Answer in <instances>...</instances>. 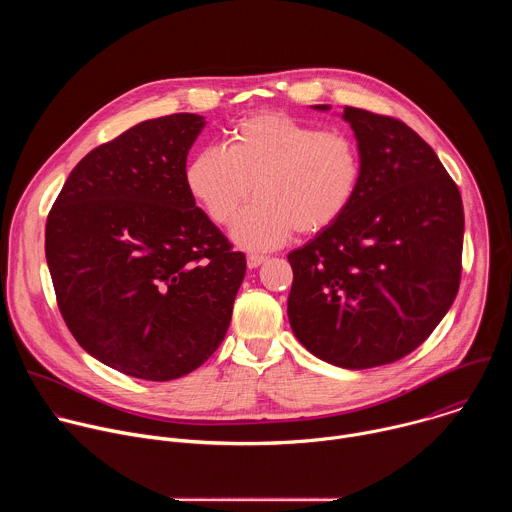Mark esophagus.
<instances>
[{"instance_id": "34e87169", "label": "esophagus", "mask_w": 512, "mask_h": 512, "mask_svg": "<svg viewBox=\"0 0 512 512\" xmlns=\"http://www.w3.org/2000/svg\"><path fill=\"white\" fill-rule=\"evenodd\" d=\"M265 259H267L265 255H249V257H247V267H249V269H255V267L263 265Z\"/></svg>"}]
</instances>
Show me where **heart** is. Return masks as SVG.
Returning <instances> with one entry per match:
<instances>
[{
    "mask_svg": "<svg viewBox=\"0 0 512 512\" xmlns=\"http://www.w3.org/2000/svg\"><path fill=\"white\" fill-rule=\"evenodd\" d=\"M362 160L344 131H322L279 111L239 121L227 150L204 148L186 166V188L212 223L233 227L249 251L281 247L291 235L312 237L334 227L356 198Z\"/></svg>",
    "mask_w": 512,
    "mask_h": 512,
    "instance_id": "b5f03b06",
    "label": "heart"
}]
</instances>
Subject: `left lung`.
<instances>
[{"mask_svg":"<svg viewBox=\"0 0 512 512\" xmlns=\"http://www.w3.org/2000/svg\"><path fill=\"white\" fill-rule=\"evenodd\" d=\"M342 119L358 141L360 186L334 227L287 255V316L314 356L360 371L413 352L454 304L464 206L409 125L356 107Z\"/></svg>","mask_w":512,"mask_h":512,"instance_id":"obj_1","label":"left lung"}]
</instances>
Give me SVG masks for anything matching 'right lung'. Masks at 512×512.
I'll return each mask as SVG.
<instances>
[{"label":"right lung","mask_w":512,"mask_h":512,"mask_svg":"<svg viewBox=\"0 0 512 512\" xmlns=\"http://www.w3.org/2000/svg\"><path fill=\"white\" fill-rule=\"evenodd\" d=\"M204 117L133 125L70 172L46 221L60 314L107 367L180 379L225 340L247 261L196 206L186 158Z\"/></svg>","instance_id":"right-lung-1"}]
</instances>
